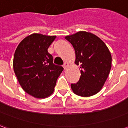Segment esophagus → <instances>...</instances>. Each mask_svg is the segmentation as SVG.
I'll return each instance as SVG.
<instances>
[{
    "instance_id": "esophagus-1",
    "label": "esophagus",
    "mask_w": 128,
    "mask_h": 128,
    "mask_svg": "<svg viewBox=\"0 0 128 128\" xmlns=\"http://www.w3.org/2000/svg\"><path fill=\"white\" fill-rule=\"evenodd\" d=\"M68 63L66 62H65L64 63V65H63V67L64 68V69H66V68L68 67Z\"/></svg>"
}]
</instances>
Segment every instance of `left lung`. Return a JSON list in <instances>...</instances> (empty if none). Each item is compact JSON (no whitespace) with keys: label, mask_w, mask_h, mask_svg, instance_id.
Returning <instances> with one entry per match:
<instances>
[{"label":"left lung","mask_w":128,"mask_h":128,"mask_svg":"<svg viewBox=\"0 0 128 128\" xmlns=\"http://www.w3.org/2000/svg\"><path fill=\"white\" fill-rule=\"evenodd\" d=\"M65 38L75 51V64L80 66L81 76L71 84L75 94L90 96L102 88L111 69L112 56L107 46L99 38L86 32H79Z\"/></svg>","instance_id":"obj_1"}]
</instances>
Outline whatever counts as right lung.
Segmentation results:
<instances>
[{
  "instance_id": "add662e5",
  "label": "right lung",
  "mask_w": 128,
  "mask_h": 128,
  "mask_svg": "<svg viewBox=\"0 0 128 128\" xmlns=\"http://www.w3.org/2000/svg\"><path fill=\"white\" fill-rule=\"evenodd\" d=\"M56 36L33 34L18 44L13 66L19 84L26 93L36 98H46L54 90L63 67L53 64L48 48Z\"/></svg>"
}]
</instances>
